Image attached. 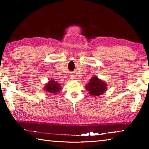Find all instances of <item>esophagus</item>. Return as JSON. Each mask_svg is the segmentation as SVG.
<instances>
[{
    "label": "esophagus",
    "mask_w": 149,
    "mask_h": 149,
    "mask_svg": "<svg viewBox=\"0 0 149 149\" xmlns=\"http://www.w3.org/2000/svg\"><path fill=\"white\" fill-rule=\"evenodd\" d=\"M70 78H71V79H74V76H72V75H71V76H70Z\"/></svg>",
    "instance_id": "obj_1"
}]
</instances>
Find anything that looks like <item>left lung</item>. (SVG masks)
I'll list each match as a JSON object with an SVG mask.
<instances>
[{
  "instance_id": "left-lung-1",
  "label": "left lung",
  "mask_w": 149,
  "mask_h": 149,
  "mask_svg": "<svg viewBox=\"0 0 149 149\" xmlns=\"http://www.w3.org/2000/svg\"><path fill=\"white\" fill-rule=\"evenodd\" d=\"M85 89L89 91V95L93 97H97L103 94L107 91V85L102 80L93 75L85 86Z\"/></svg>"
}]
</instances>
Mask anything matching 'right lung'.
<instances>
[{
	"label": "right lung",
	"instance_id": "add662e5",
	"mask_svg": "<svg viewBox=\"0 0 149 149\" xmlns=\"http://www.w3.org/2000/svg\"><path fill=\"white\" fill-rule=\"evenodd\" d=\"M62 89L61 85L58 84L56 81H55L54 79H51L48 82V84L45 85V87H44L45 91L46 93H50V94L56 95L57 93L60 91Z\"/></svg>",
	"mask_w": 149,
	"mask_h": 149
}]
</instances>
